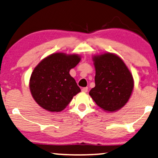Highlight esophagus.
<instances>
[{
  "label": "esophagus",
  "mask_w": 158,
  "mask_h": 158,
  "mask_svg": "<svg viewBox=\"0 0 158 158\" xmlns=\"http://www.w3.org/2000/svg\"><path fill=\"white\" fill-rule=\"evenodd\" d=\"M88 90H89V88H88V87H84V88H82L81 91H83V92H84V93H85V92L88 91Z\"/></svg>",
  "instance_id": "1"
}]
</instances>
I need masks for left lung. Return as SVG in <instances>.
<instances>
[{
  "mask_svg": "<svg viewBox=\"0 0 158 158\" xmlns=\"http://www.w3.org/2000/svg\"><path fill=\"white\" fill-rule=\"evenodd\" d=\"M95 87L89 95L98 106L107 112L122 108L131 95L134 79L119 56L111 53L94 56Z\"/></svg>",
  "mask_w": 158,
  "mask_h": 158,
  "instance_id": "1",
  "label": "left lung"
}]
</instances>
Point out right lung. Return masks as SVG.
I'll return each instance as SVG.
<instances>
[{
    "label": "right lung",
    "mask_w": 158,
    "mask_h": 158,
    "mask_svg": "<svg viewBox=\"0 0 158 158\" xmlns=\"http://www.w3.org/2000/svg\"><path fill=\"white\" fill-rule=\"evenodd\" d=\"M81 61L77 54L55 53L43 59L35 67L30 80V89L37 103L50 112H60L81 91L69 75Z\"/></svg>",
    "instance_id": "add662e5"
}]
</instances>
